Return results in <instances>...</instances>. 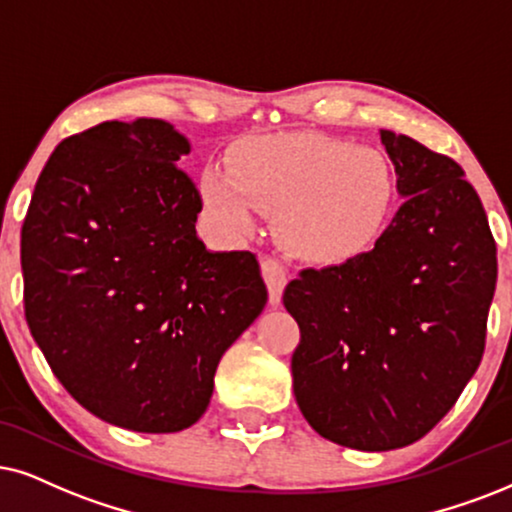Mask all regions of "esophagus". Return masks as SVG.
<instances>
[{"mask_svg": "<svg viewBox=\"0 0 512 512\" xmlns=\"http://www.w3.org/2000/svg\"><path fill=\"white\" fill-rule=\"evenodd\" d=\"M262 276L269 288V302L274 304V307H278L283 297V288H286V281H288L286 267H283L278 260H274V257H262Z\"/></svg>", "mask_w": 512, "mask_h": 512, "instance_id": "1", "label": "esophagus"}]
</instances>
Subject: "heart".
Instances as JSON below:
<instances>
[{"instance_id": "1", "label": "heart", "mask_w": 512, "mask_h": 512, "mask_svg": "<svg viewBox=\"0 0 512 512\" xmlns=\"http://www.w3.org/2000/svg\"><path fill=\"white\" fill-rule=\"evenodd\" d=\"M200 193L210 217L231 236L255 231L260 212H276L283 245L314 264H342L378 238L394 186L387 158L326 134L250 141L231 170L208 167Z\"/></svg>"}]
</instances>
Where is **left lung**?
I'll return each mask as SVG.
<instances>
[{
	"label": "left lung",
	"mask_w": 512,
	"mask_h": 512,
	"mask_svg": "<svg viewBox=\"0 0 512 512\" xmlns=\"http://www.w3.org/2000/svg\"><path fill=\"white\" fill-rule=\"evenodd\" d=\"M404 198L373 245L304 269L283 304L300 326L293 392L321 437L359 451L418 442L482 361L496 243L461 165L380 129Z\"/></svg>",
	"instance_id": "left-lung-1"
}]
</instances>
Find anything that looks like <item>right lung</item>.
<instances>
[{"label":"right lung","instance_id":"add662e5","mask_svg":"<svg viewBox=\"0 0 512 512\" xmlns=\"http://www.w3.org/2000/svg\"><path fill=\"white\" fill-rule=\"evenodd\" d=\"M170 122H101L63 139L21 231L25 319L51 371L96 418L179 432L208 409L222 354L262 314L248 250L212 252Z\"/></svg>","mask_w":512,"mask_h":512}]
</instances>
